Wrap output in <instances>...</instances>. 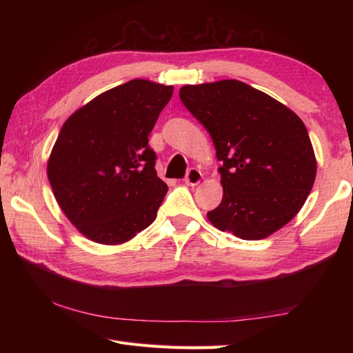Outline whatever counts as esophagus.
Wrapping results in <instances>:
<instances>
[{"instance_id": "obj_1", "label": "esophagus", "mask_w": 353, "mask_h": 353, "mask_svg": "<svg viewBox=\"0 0 353 353\" xmlns=\"http://www.w3.org/2000/svg\"><path fill=\"white\" fill-rule=\"evenodd\" d=\"M201 179H203V174H201V171L197 168H190L188 172H186V177H185V183L188 186H196L201 182Z\"/></svg>"}]
</instances>
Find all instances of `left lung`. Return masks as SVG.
<instances>
[{
    "label": "left lung",
    "mask_w": 353,
    "mask_h": 353,
    "mask_svg": "<svg viewBox=\"0 0 353 353\" xmlns=\"http://www.w3.org/2000/svg\"><path fill=\"white\" fill-rule=\"evenodd\" d=\"M179 97L206 127L223 163V200L208 220L241 239H262L294 219L317 172L302 119L238 80L186 85Z\"/></svg>",
    "instance_id": "1"
}]
</instances>
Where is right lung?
Here are the masks:
<instances>
[{"label": "right lung", "mask_w": 353, "mask_h": 353, "mask_svg": "<svg viewBox=\"0 0 353 353\" xmlns=\"http://www.w3.org/2000/svg\"><path fill=\"white\" fill-rule=\"evenodd\" d=\"M172 86L134 79L66 119L47 174L59 206L95 243H127L156 220L168 186L156 174L148 134Z\"/></svg>", "instance_id": "add662e5"}]
</instances>
